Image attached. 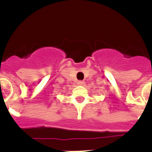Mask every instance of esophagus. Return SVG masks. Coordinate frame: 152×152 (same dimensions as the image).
I'll use <instances>...</instances> for the list:
<instances>
[{
    "label": "esophagus",
    "instance_id": "34e87169",
    "mask_svg": "<svg viewBox=\"0 0 152 152\" xmlns=\"http://www.w3.org/2000/svg\"><path fill=\"white\" fill-rule=\"evenodd\" d=\"M78 85H80V86H83L84 85V84H85V82H84V81H82V80H80V81H78Z\"/></svg>",
    "mask_w": 152,
    "mask_h": 152
}]
</instances>
